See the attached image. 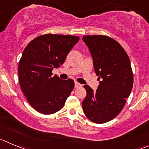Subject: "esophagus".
<instances>
[{
  "instance_id": "obj_1",
  "label": "esophagus",
  "mask_w": 149,
  "mask_h": 149,
  "mask_svg": "<svg viewBox=\"0 0 149 149\" xmlns=\"http://www.w3.org/2000/svg\"><path fill=\"white\" fill-rule=\"evenodd\" d=\"M80 86H82V85L80 84V83H77V82H75V83H74V87L79 88V87H80Z\"/></svg>"
}]
</instances>
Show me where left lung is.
<instances>
[{"label":"left lung","instance_id":"1","mask_svg":"<svg viewBox=\"0 0 149 149\" xmlns=\"http://www.w3.org/2000/svg\"><path fill=\"white\" fill-rule=\"evenodd\" d=\"M100 85L96 91L85 85L82 102L88 118L96 124L111 121L122 110L133 86L130 58L121 45L107 36H84Z\"/></svg>","mask_w":149,"mask_h":149}]
</instances>
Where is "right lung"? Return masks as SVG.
Segmentation results:
<instances>
[{
    "mask_svg": "<svg viewBox=\"0 0 149 149\" xmlns=\"http://www.w3.org/2000/svg\"><path fill=\"white\" fill-rule=\"evenodd\" d=\"M78 36L48 34L35 38L26 46L18 65L19 82L31 107L42 114L55 113L63 107L74 87L72 79L63 80L52 71L65 61Z\"/></svg>",
    "mask_w": 149,
    "mask_h": 149,
    "instance_id": "right-lung-1",
    "label": "right lung"
}]
</instances>
